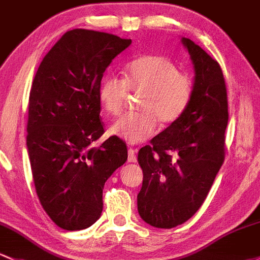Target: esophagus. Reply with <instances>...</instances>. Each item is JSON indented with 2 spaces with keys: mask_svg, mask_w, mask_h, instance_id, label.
Returning <instances> with one entry per match:
<instances>
[{
  "mask_svg": "<svg viewBox=\"0 0 260 260\" xmlns=\"http://www.w3.org/2000/svg\"><path fill=\"white\" fill-rule=\"evenodd\" d=\"M127 161L129 162H136V155H135V150L133 149H129V151H127Z\"/></svg>",
  "mask_w": 260,
  "mask_h": 260,
  "instance_id": "34e87169",
  "label": "esophagus"
}]
</instances>
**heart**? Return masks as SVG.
I'll return each mask as SVG.
<instances>
[{"instance_id": "1", "label": "heart", "mask_w": 260, "mask_h": 260, "mask_svg": "<svg viewBox=\"0 0 260 260\" xmlns=\"http://www.w3.org/2000/svg\"><path fill=\"white\" fill-rule=\"evenodd\" d=\"M122 74V79L105 77L99 84L98 98L105 113L119 116L129 91L140 94V111L126 114L110 127V134L129 144L149 140L157 129V120L162 125L174 124L191 105L193 83L165 55H141L127 63Z\"/></svg>"}]
</instances>
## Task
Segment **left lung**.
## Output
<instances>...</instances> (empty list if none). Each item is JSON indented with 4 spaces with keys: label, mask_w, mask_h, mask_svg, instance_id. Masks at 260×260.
I'll list each match as a JSON object with an SVG mask.
<instances>
[{
    "label": "left lung",
    "mask_w": 260,
    "mask_h": 260,
    "mask_svg": "<svg viewBox=\"0 0 260 260\" xmlns=\"http://www.w3.org/2000/svg\"><path fill=\"white\" fill-rule=\"evenodd\" d=\"M182 43L196 73L191 105L138 156L144 172L139 214L156 228H174L196 213L225 156L228 99L222 68L194 42L182 38Z\"/></svg>",
    "instance_id": "obj_1"
}]
</instances>
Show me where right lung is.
Segmentation results:
<instances>
[{"instance_id":"1","label":"right lung","mask_w":260,"mask_h":260,"mask_svg":"<svg viewBox=\"0 0 260 260\" xmlns=\"http://www.w3.org/2000/svg\"><path fill=\"white\" fill-rule=\"evenodd\" d=\"M131 40L90 29L66 32L42 60L29 93L27 149L40 202L58 227L80 231L103 212V188L127 160L125 142L105 133L98 89Z\"/></svg>"}]
</instances>
